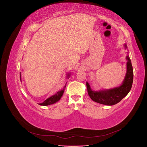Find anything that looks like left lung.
Listing matches in <instances>:
<instances>
[{
    "label": "left lung",
    "mask_w": 147,
    "mask_h": 147,
    "mask_svg": "<svg viewBox=\"0 0 147 147\" xmlns=\"http://www.w3.org/2000/svg\"><path fill=\"white\" fill-rule=\"evenodd\" d=\"M127 49V45H124ZM126 73L123 83L119 86L110 89H104L99 91H94L86 82V86L88 95L91 99L97 103L106 105H113L121 101L129 92L133 82V69L130 57L126 56Z\"/></svg>",
    "instance_id": "1"
}]
</instances>
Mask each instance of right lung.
Instances as JSON below:
<instances>
[{
  "label": "right lung",
  "mask_w": 147,
  "mask_h": 147,
  "mask_svg": "<svg viewBox=\"0 0 147 147\" xmlns=\"http://www.w3.org/2000/svg\"><path fill=\"white\" fill-rule=\"evenodd\" d=\"M20 79H21V72H20ZM70 76V73L67 74V78L69 79ZM66 84H67V83H65V86H64L63 89H62V90H61L60 91H57L55 94L51 96L50 97H48V99H47L44 102H43L42 103L38 104L40 105H43V106H47V105L53 104L56 103V102H57V101H59L61 99V97L63 96V93L64 92L65 88V86H66Z\"/></svg>",
  "instance_id": "1"
}]
</instances>
